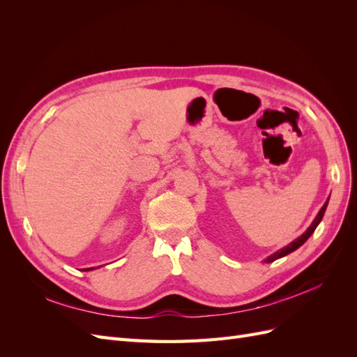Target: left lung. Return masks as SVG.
<instances>
[{
  "label": "left lung",
  "instance_id": "8db88e82",
  "mask_svg": "<svg viewBox=\"0 0 357 357\" xmlns=\"http://www.w3.org/2000/svg\"><path fill=\"white\" fill-rule=\"evenodd\" d=\"M328 202H329V198L326 199V202L323 204V207L320 208V211L317 213V215L314 218V220H312V223L308 226V229L302 234L301 236H298L296 240H294L291 243H289L287 245H284L283 248H280V250H277L275 253H273L271 256H268L266 259H265V264H271V262H274V261H277V259H280V257H283V256H287L289 253H291V252H295L296 248H299L302 244H304L310 236L312 235V232L316 231V228L319 226V223L321 222V219H323V215H325V211H326V207H328Z\"/></svg>",
  "mask_w": 357,
  "mask_h": 357
}]
</instances>
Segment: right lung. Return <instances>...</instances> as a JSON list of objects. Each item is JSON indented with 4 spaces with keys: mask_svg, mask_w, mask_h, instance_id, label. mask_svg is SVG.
I'll use <instances>...</instances> for the list:
<instances>
[{
    "mask_svg": "<svg viewBox=\"0 0 357 357\" xmlns=\"http://www.w3.org/2000/svg\"><path fill=\"white\" fill-rule=\"evenodd\" d=\"M92 269H93V268H84L83 271H92Z\"/></svg>",
    "mask_w": 357,
    "mask_h": 357,
    "instance_id": "right-lung-1",
    "label": "right lung"
}]
</instances>
